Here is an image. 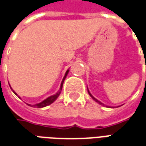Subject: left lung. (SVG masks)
I'll list each match as a JSON object with an SVG mask.
<instances>
[{
    "mask_svg": "<svg viewBox=\"0 0 146 146\" xmlns=\"http://www.w3.org/2000/svg\"><path fill=\"white\" fill-rule=\"evenodd\" d=\"M88 94H89V96H90L92 98V99H93V100H94L96 102V103H98V104H99L103 105V106H105V107H108V108H113V107H110V106H107V105H104V104H103V103H101V102H100V101H99V100H96V98H95L94 96H92V95L91 94V92H89V90H88ZM117 108H118V107H117Z\"/></svg>",
    "mask_w": 146,
    "mask_h": 146,
    "instance_id": "1",
    "label": "left lung"
}]
</instances>
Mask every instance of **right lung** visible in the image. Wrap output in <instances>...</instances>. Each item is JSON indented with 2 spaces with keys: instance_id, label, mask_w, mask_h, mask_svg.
<instances>
[{
  "instance_id": "1",
  "label": "right lung",
  "mask_w": 146,
  "mask_h": 146,
  "mask_svg": "<svg viewBox=\"0 0 146 146\" xmlns=\"http://www.w3.org/2000/svg\"><path fill=\"white\" fill-rule=\"evenodd\" d=\"M69 72H70V70H68L66 72V73H65V76H64V77H63L62 81V83H61V86H60V88H59V90L57 92H56L55 94L52 95V96H49L48 98L45 99L44 100H42V102L38 103V104H36L31 105V104H27L29 105V106H31V107H33V108H44V107H46V106H48V105L51 104L52 103H54V102L56 100L58 99V97L59 96V95L61 94V92H62V85H63V83H64V80H66V76H67V75H68ZM9 86H10V84H9ZM10 88H11V89L13 91V89L12 88V87H10ZM13 92H14V93H15V94H16L17 96H18V95L16 94V92H15L14 91H13Z\"/></svg>"
}]
</instances>
